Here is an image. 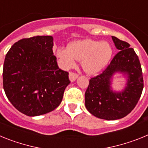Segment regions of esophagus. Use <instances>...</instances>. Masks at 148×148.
Here are the masks:
<instances>
[{"label": "esophagus", "mask_w": 148, "mask_h": 148, "mask_svg": "<svg viewBox=\"0 0 148 148\" xmlns=\"http://www.w3.org/2000/svg\"><path fill=\"white\" fill-rule=\"evenodd\" d=\"M69 76H70V81H71V82H74V81H75V79H76V78H78V74H77L76 73H73V72H70Z\"/></svg>", "instance_id": "34e87169"}]
</instances>
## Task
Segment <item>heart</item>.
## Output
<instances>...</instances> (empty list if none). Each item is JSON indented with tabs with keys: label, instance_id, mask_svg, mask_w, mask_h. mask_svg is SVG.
I'll return each mask as SVG.
<instances>
[{
	"label": "heart",
	"instance_id": "heart-1",
	"mask_svg": "<svg viewBox=\"0 0 148 148\" xmlns=\"http://www.w3.org/2000/svg\"><path fill=\"white\" fill-rule=\"evenodd\" d=\"M56 54L64 68L72 67L76 59L82 61L84 71L95 73L108 64L113 49L108 42L86 39L70 43L67 48H58Z\"/></svg>",
	"mask_w": 148,
	"mask_h": 148
}]
</instances>
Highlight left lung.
I'll return each instance as SVG.
<instances>
[{"mask_svg":"<svg viewBox=\"0 0 148 148\" xmlns=\"http://www.w3.org/2000/svg\"><path fill=\"white\" fill-rule=\"evenodd\" d=\"M119 50L105 70L90 79L85 92V106L95 117L106 120L124 118L134 109L144 87L142 66L138 56L125 40L112 36ZM116 71L128 75L127 87L121 93L110 90V78Z\"/></svg>","mask_w":148,"mask_h":148,"instance_id":"8db88e82","label":"left lung"}]
</instances>
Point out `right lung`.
Returning <instances> with one entry per match:
<instances>
[{"mask_svg":"<svg viewBox=\"0 0 148 148\" xmlns=\"http://www.w3.org/2000/svg\"><path fill=\"white\" fill-rule=\"evenodd\" d=\"M52 36L21 39L6 53L3 86L6 97L18 111L29 116L46 114L61 104L70 83L53 55Z\"/></svg>","mask_w":148,"mask_h":148,"instance_id":"1","label":"right lung"}]
</instances>
